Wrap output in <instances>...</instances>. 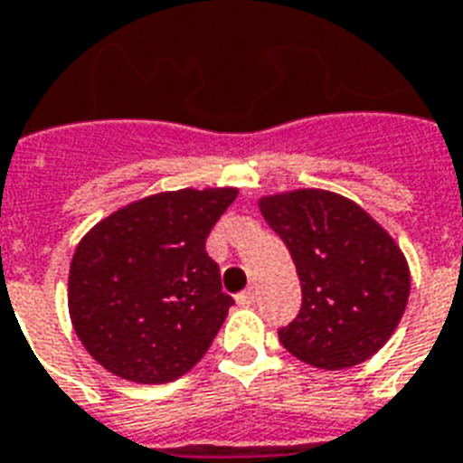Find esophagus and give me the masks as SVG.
<instances>
[{
    "label": "esophagus",
    "mask_w": 463,
    "mask_h": 463,
    "mask_svg": "<svg viewBox=\"0 0 463 463\" xmlns=\"http://www.w3.org/2000/svg\"><path fill=\"white\" fill-rule=\"evenodd\" d=\"M254 290H244V292H240L238 297H235V299H238V304L240 307H250V304H254Z\"/></svg>",
    "instance_id": "esophagus-1"
}]
</instances>
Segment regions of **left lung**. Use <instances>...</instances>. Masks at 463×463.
<instances>
[{
  "mask_svg": "<svg viewBox=\"0 0 463 463\" xmlns=\"http://www.w3.org/2000/svg\"><path fill=\"white\" fill-rule=\"evenodd\" d=\"M259 209L302 283L299 314L278 330L283 347L326 371L366 362L407 309L411 280L400 247L362 206L326 190L273 194Z\"/></svg>",
  "mask_w": 463,
  "mask_h": 463,
  "instance_id": "obj_1",
  "label": "left lung"
}]
</instances>
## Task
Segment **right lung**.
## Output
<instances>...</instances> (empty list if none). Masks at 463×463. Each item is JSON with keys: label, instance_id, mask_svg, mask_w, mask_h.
I'll use <instances>...</instances> for the list:
<instances>
[{"label": "right lung", "instance_id": "add662e5", "mask_svg": "<svg viewBox=\"0 0 463 463\" xmlns=\"http://www.w3.org/2000/svg\"><path fill=\"white\" fill-rule=\"evenodd\" d=\"M235 197V187L152 194L99 221L75 247L71 321L107 371L156 385L206 354L235 304L221 290L206 238Z\"/></svg>", "mask_w": 463, "mask_h": 463}]
</instances>
